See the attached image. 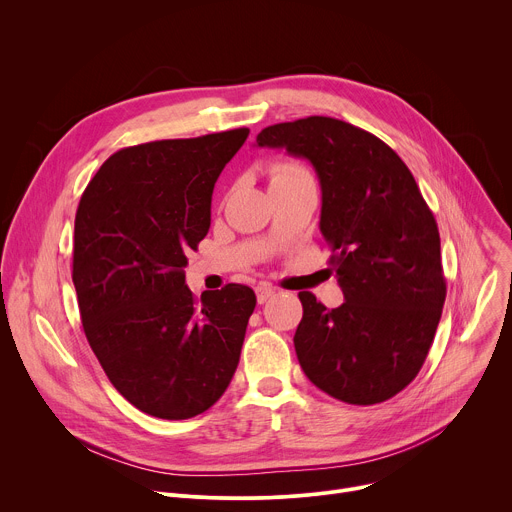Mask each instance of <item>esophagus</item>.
<instances>
[{
	"mask_svg": "<svg viewBox=\"0 0 512 512\" xmlns=\"http://www.w3.org/2000/svg\"><path fill=\"white\" fill-rule=\"evenodd\" d=\"M255 294H257V302H259V304H265V302L275 294V291H273V287H269V285H259V287L255 289Z\"/></svg>",
	"mask_w": 512,
	"mask_h": 512,
	"instance_id": "34e87169",
	"label": "esophagus"
}]
</instances>
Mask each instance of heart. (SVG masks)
Returning a JSON list of instances; mask_svg holds the SVG:
<instances>
[{
  "instance_id": "heart-1",
  "label": "heart",
  "mask_w": 512,
  "mask_h": 512,
  "mask_svg": "<svg viewBox=\"0 0 512 512\" xmlns=\"http://www.w3.org/2000/svg\"><path fill=\"white\" fill-rule=\"evenodd\" d=\"M300 176H308V172L296 164V162H277L271 168V182L275 180H289V178H300Z\"/></svg>"
}]
</instances>
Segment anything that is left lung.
I'll return each instance as SVG.
<instances>
[{"mask_svg": "<svg viewBox=\"0 0 512 512\" xmlns=\"http://www.w3.org/2000/svg\"><path fill=\"white\" fill-rule=\"evenodd\" d=\"M257 145L314 166L320 231L344 294L326 310L300 291L302 371L344 403L391 399L423 367L446 302L440 231L413 174L385 141L332 117L269 125Z\"/></svg>", "mask_w": 512, "mask_h": 512, "instance_id": "obj_1", "label": "left lung"}]
</instances>
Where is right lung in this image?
Wrapping results in <instances>:
<instances>
[{
    "label": "right lung",
    "mask_w": 512,
    "mask_h": 512,
    "mask_svg": "<svg viewBox=\"0 0 512 512\" xmlns=\"http://www.w3.org/2000/svg\"><path fill=\"white\" fill-rule=\"evenodd\" d=\"M247 135L119 150L79 202L72 283L83 330L113 387L160 419L206 411L237 371L255 291L229 283L198 302L184 267L210 229L214 182Z\"/></svg>",
    "instance_id": "obj_1"
}]
</instances>
